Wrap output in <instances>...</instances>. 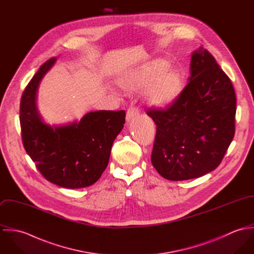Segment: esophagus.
<instances>
[{"mask_svg":"<svg viewBox=\"0 0 254 254\" xmlns=\"http://www.w3.org/2000/svg\"><path fill=\"white\" fill-rule=\"evenodd\" d=\"M139 116V110L136 108H130L126 113V121L129 123Z\"/></svg>","mask_w":254,"mask_h":254,"instance_id":"1","label":"esophagus"}]
</instances>
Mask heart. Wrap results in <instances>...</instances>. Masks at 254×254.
Wrapping results in <instances>:
<instances>
[{
	"instance_id": "1",
	"label": "heart",
	"mask_w": 254,
	"mask_h": 254,
	"mask_svg": "<svg viewBox=\"0 0 254 254\" xmlns=\"http://www.w3.org/2000/svg\"><path fill=\"white\" fill-rule=\"evenodd\" d=\"M170 65L165 59H152L122 73L117 78V84L128 94L145 91V102L149 107L166 109L180 97L185 84L183 74Z\"/></svg>"
}]
</instances>
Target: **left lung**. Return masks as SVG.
Here are the masks:
<instances>
[{
    "label": "left lung",
    "mask_w": 254,
    "mask_h": 254,
    "mask_svg": "<svg viewBox=\"0 0 254 254\" xmlns=\"http://www.w3.org/2000/svg\"><path fill=\"white\" fill-rule=\"evenodd\" d=\"M189 83L166 110H148L156 125L151 163L170 181L201 177L221 163L235 135L236 94L212 55L191 54Z\"/></svg>",
    "instance_id": "8db88e82"
}]
</instances>
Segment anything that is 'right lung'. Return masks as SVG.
<instances>
[{"mask_svg":"<svg viewBox=\"0 0 254 254\" xmlns=\"http://www.w3.org/2000/svg\"><path fill=\"white\" fill-rule=\"evenodd\" d=\"M56 59L46 62L25 88L20 101L24 148L48 181L80 189L98 181L109 164L111 146L125 123V111L98 110L80 121L47 124L37 108V92Z\"/></svg>","mask_w":254,"mask_h":254,"instance_id":"1","label":"right lung"}]
</instances>
